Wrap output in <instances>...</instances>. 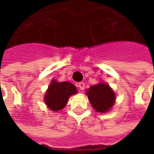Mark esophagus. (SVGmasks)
I'll use <instances>...</instances> for the list:
<instances>
[{
	"label": "esophagus",
	"instance_id": "1",
	"mask_svg": "<svg viewBox=\"0 0 154 154\" xmlns=\"http://www.w3.org/2000/svg\"><path fill=\"white\" fill-rule=\"evenodd\" d=\"M78 87L80 88L81 90H84V88H85V83L84 82H79L78 83Z\"/></svg>",
	"mask_w": 154,
	"mask_h": 154
}]
</instances>
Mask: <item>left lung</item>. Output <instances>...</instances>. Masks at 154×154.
Masks as SVG:
<instances>
[{"mask_svg":"<svg viewBox=\"0 0 154 154\" xmlns=\"http://www.w3.org/2000/svg\"><path fill=\"white\" fill-rule=\"evenodd\" d=\"M87 95L92 107L100 113H105L110 110L116 100L114 91L106 83L91 86L87 91Z\"/></svg>","mask_w":154,"mask_h":154,"instance_id":"left-lung-1","label":"left lung"}]
</instances>
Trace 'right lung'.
<instances>
[{
	"label": "right lung",
	"instance_id": "right-lung-1",
	"mask_svg": "<svg viewBox=\"0 0 154 154\" xmlns=\"http://www.w3.org/2000/svg\"><path fill=\"white\" fill-rule=\"evenodd\" d=\"M77 92V88L73 84L53 81L46 92L44 100L50 110L57 111L64 108L70 96Z\"/></svg>",
	"mask_w": 154,
	"mask_h": 154
}]
</instances>
